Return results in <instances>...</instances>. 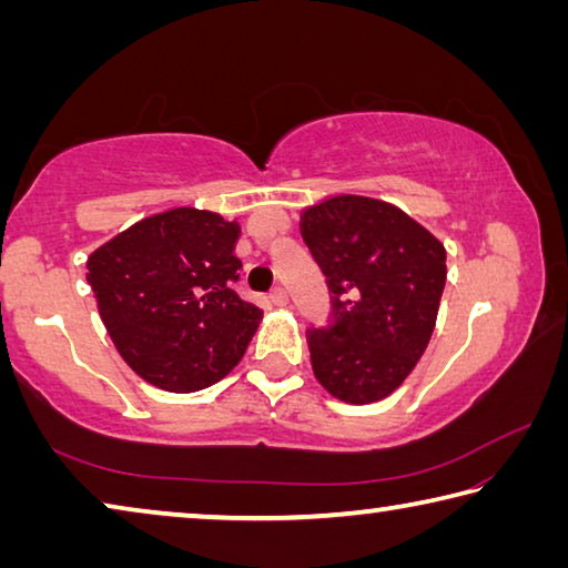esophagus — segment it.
Returning a JSON list of instances; mask_svg holds the SVG:
<instances>
[{
    "mask_svg": "<svg viewBox=\"0 0 568 568\" xmlns=\"http://www.w3.org/2000/svg\"><path fill=\"white\" fill-rule=\"evenodd\" d=\"M267 297H271L273 305H287V291H285V287H275V291H271V295H267Z\"/></svg>",
    "mask_w": 568,
    "mask_h": 568,
    "instance_id": "obj_1",
    "label": "esophagus"
}]
</instances>
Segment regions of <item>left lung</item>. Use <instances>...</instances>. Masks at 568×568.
I'll list each match as a JSON object with an SVG mask.
<instances>
[{
    "instance_id": "left-lung-1",
    "label": "left lung",
    "mask_w": 568,
    "mask_h": 568,
    "mask_svg": "<svg viewBox=\"0 0 568 568\" xmlns=\"http://www.w3.org/2000/svg\"><path fill=\"white\" fill-rule=\"evenodd\" d=\"M301 233L333 293L331 323L307 331L315 378L353 406L390 396L436 328L444 243L400 207L363 195L305 207Z\"/></svg>"
}]
</instances>
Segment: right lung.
I'll list each match as a JSON object with an SVG mask.
<instances>
[{
	"mask_svg": "<svg viewBox=\"0 0 568 568\" xmlns=\"http://www.w3.org/2000/svg\"><path fill=\"white\" fill-rule=\"evenodd\" d=\"M240 225L213 210L142 217L88 257L114 348L142 381L195 393L225 378L263 321L235 293Z\"/></svg>",
	"mask_w": 568,
	"mask_h": 568,
	"instance_id": "1",
	"label": "right lung"
}]
</instances>
